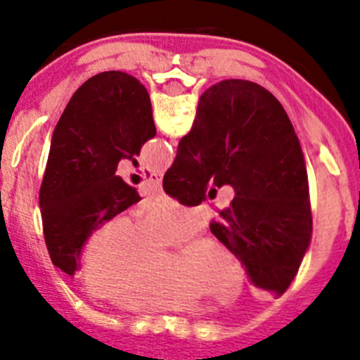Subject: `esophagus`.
Returning a JSON list of instances; mask_svg holds the SVG:
<instances>
[{
  "instance_id": "obj_1",
  "label": "esophagus",
  "mask_w": 360,
  "mask_h": 360,
  "mask_svg": "<svg viewBox=\"0 0 360 360\" xmlns=\"http://www.w3.org/2000/svg\"><path fill=\"white\" fill-rule=\"evenodd\" d=\"M151 181H153V183H155V185H157V186H160V183H162V177H160V175H153Z\"/></svg>"
}]
</instances>
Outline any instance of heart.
<instances>
[{
    "instance_id": "heart-1",
    "label": "heart",
    "mask_w": 360,
    "mask_h": 360,
    "mask_svg": "<svg viewBox=\"0 0 360 360\" xmlns=\"http://www.w3.org/2000/svg\"><path fill=\"white\" fill-rule=\"evenodd\" d=\"M202 214L174 200L149 203L130 228L112 219L93 231L84 252L87 282L132 312L183 310L198 297L230 301L240 284L233 257L213 239H196L162 267L160 246L177 245L202 230Z\"/></svg>"
}]
</instances>
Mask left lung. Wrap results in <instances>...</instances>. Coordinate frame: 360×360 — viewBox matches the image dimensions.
Listing matches in <instances>:
<instances>
[{"label":"left lung","instance_id":"1","mask_svg":"<svg viewBox=\"0 0 360 360\" xmlns=\"http://www.w3.org/2000/svg\"><path fill=\"white\" fill-rule=\"evenodd\" d=\"M157 134L149 93L134 76L108 70L84 82L52 136L39 203L48 254L56 267L80 269L82 246L98 226L140 202L117 175Z\"/></svg>","mask_w":360,"mask_h":360}]
</instances>
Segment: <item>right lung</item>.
I'll return each instance as SVG.
<instances>
[{"mask_svg": "<svg viewBox=\"0 0 360 360\" xmlns=\"http://www.w3.org/2000/svg\"><path fill=\"white\" fill-rule=\"evenodd\" d=\"M209 183L236 192L211 222V233L245 265L252 285L280 297L310 245L312 209L299 138L265 87L222 80L200 97L162 186L194 207Z\"/></svg>", "mask_w": 360, "mask_h": 360, "instance_id": "obj_1", "label": "right lung"}]
</instances>
